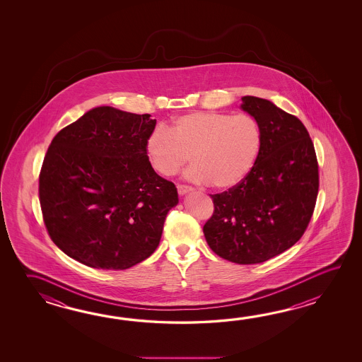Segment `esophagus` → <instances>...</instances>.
I'll return each mask as SVG.
<instances>
[{"instance_id":"34e87169","label":"esophagus","mask_w":362,"mask_h":362,"mask_svg":"<svg viewBox=\"0 0 362 362\" xmlns=\"http://www.w3.org/2000/svg\"><path fill=\"white\" fill-rule=\"evenodd\" d=\"M177 192L180 195H185L186 192H192V187L186 185H177Z\"/></svg>"}]
</instances>
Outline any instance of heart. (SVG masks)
<instances>
[{"label":"heart","mask_w":362,"mask_h":362,"mask_svg":"<svg viewBox=\"0 0 362 362\" xmlns=\"http://www.w3.org/2000/svg\"><path fill=\"white\" fill-rule=\"evenodd\" d=\"M262 148V129L252 116L214 111L176 117L170 129L156 128L146 141L148 160L159 175L172 176L189 159L185 176L225 190L238 185L254 168Z\"/></svg>","instance_id":"1"}]
</instances>
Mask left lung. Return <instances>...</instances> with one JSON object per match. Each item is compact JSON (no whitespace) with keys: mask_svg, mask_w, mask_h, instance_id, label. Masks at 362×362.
Masks as SVG:
<instances>
[{"mask_svg":"<svg viewBox=\"0 0 362 362\" xmlns=\"http://www.w3.org/2000/svg\"><path fill=\"white\" fill-rule=\"evenodd\" d=\"M262 129L254 168L228 192L214 194L203 226L211 250L225 260L257 264L293 247L307 230L318 194V162L307 128L270 100L242 98Z\"/></svg>","mask_w":362,"mask_h":362,"instance_id":"1","label":"left lung"}]
</instances>
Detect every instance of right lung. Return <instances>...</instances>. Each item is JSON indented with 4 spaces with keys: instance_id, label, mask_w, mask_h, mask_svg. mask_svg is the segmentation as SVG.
Here are the masks:
<instances>
[{
    "instance_id": "right-lung-1",
    "label": "right lung",
    "mask_w": 362,
    "mask_h": 362,
    "mask_svg": "<svg viewBox=\"0 0 362 362\" xmlns=\"http://www.w3.org/2000/svg\"><path fill=\"white\" fill-rule=\"evenodd\" d=\"M150 116L93 108L47 148L39 176L44 223L55 245L86 267L123 270L144 262L178 203L175 184L148 162L156 125Z\"/></svg>"
}]
</instances>
